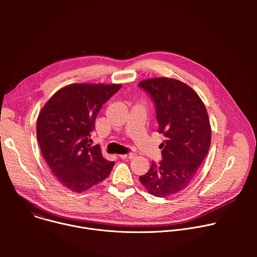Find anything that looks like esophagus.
<instances>
[{"label":"esophagus","instance_id":"esophagus-1","mask_svg":"<svg viewBox=\"0 0 257 257\" xmlns=\"http://www.w3.org/2000/svg\"><path fill=\"white\" fill-rule=\"evenodd\" d=\"M136 155L134 153H130V154H126V155H121L120 158L123 160H131L133 158H135Z\"/></svg>","mask_w":257,"mask_h":257}]
</instances>
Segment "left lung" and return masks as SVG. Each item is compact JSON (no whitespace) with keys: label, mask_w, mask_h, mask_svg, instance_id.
<instances>
[{"label":"left lung","mask_w":257,"mask_h":257,"mask_svg":"<svg viewBox=\"0 0 257 257\" xmlns=\"http://www.w3.org/2000/svg\"><path fill=\"white\" fill-rule=\"evenodd\" d=\"M138 86L152 97L158 132L166 138L161 144L162 161L153 162L139 180L154 196H170L189 185L208 153V115L198 94L179 80L160 77L143 80Z\"/></svg>","instance_id":"1"}]
</instances>
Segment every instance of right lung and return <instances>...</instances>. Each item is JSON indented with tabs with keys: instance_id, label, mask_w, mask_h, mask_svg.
<instances>
[{
	"instance_id": "add662e5",
	"label": "right lung",
	"mask_w": 257,
	"mask_h": 257,
	"mask_svg": "<svg viewBox=\"0 0 257 257\" xmlns=\"http://www.w3.org/2000/svg\"><path fill=\"white\" fill-rule=\"evenodd\" d=\"M121 84H71L45 104L36 136L45 161L64 186L82 192L108 177L115 163L106 161L90 136L103 103Z\"/></svg>"
}]
</instances>
